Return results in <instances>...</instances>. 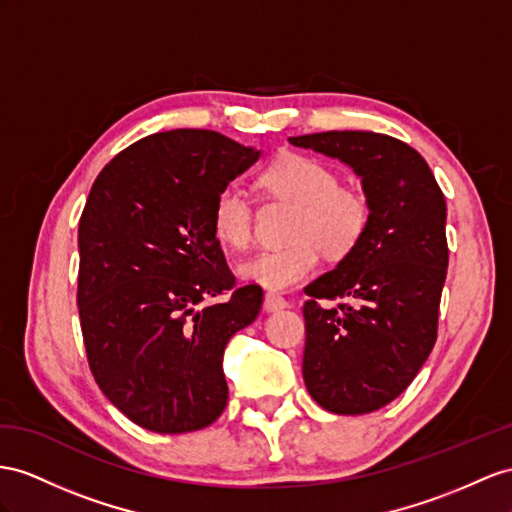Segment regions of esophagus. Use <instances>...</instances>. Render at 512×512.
I'll list each match as a JSON object with an SVG mask.
<instances>
[{
	"label": "esophagus",
	"mask_w": 512,
	"mask_h": 512,
	"mask_svg": "<svg viewBox=\"0 0 512 512\" xmlns=\"http://www.w3.org/2000/svg\"><path fill=\"white\" fill-rule=\"evenodd\" d=\"M285 307H287V300L281 294H272V292L266 294V298H264V309L266 311H279V309H285Z\"/></svg>",
	"instance_id": "34e87169"
}]
</instances>
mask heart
<instances>
[{"mask_svg":"<svg viewBox=\"0 0 512 512\" xmlns=\"http://www.w3.org/2000/svg\"><path fill=\"white\" fill-rule=\"evenodd\" d=\"M259 186L296 205L287 238L290 244L268 248L240 264V277L270 292L292 290L320 264V251L331 259L350 255L372 220V205L355 183H339L335 168L318 157L287 153L268 164ZM220 244L244 251L253 240V205L238 183H225L209 212Z\"/></svg>","mask_w":512,"mask_h":512,"instance_id":"heart-1","label":"heart"}]
</instances>
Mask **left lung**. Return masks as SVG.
<instances>
[{
    "label": "left lung",
    "mask_w": 512,
    "mask_h": 512,
    "mask_svg": "<svg viewBox=\"0 0 512 512\" xmlns=\"http://www.w3.org/2000/svg\"><path fill=\"white\" fill-rule=\"evenodd\" d=\"M348 164L372 205L368 233L339 264L305 287L303 378L337 415L372 413L396 400L437 342L448 272L445 199L426 160L374 131L290 138ZM320 299H339L322 308Z\"/></svg>",
    "instance_id": "1"
}]
</instances>
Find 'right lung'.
<instances>
[{"label":"right lung","instance_id":"add662e5","mask_svg":"<svg viewBox=\"0 0 512 512\" xmlns=\"http://www.w3.org/2000/svg\"><path fill=\"white\" fill-rule=\"evenodd\" d=\"M259 153L218 131H162L121 151L90 188L77 231L86 357L106 398L142 428L179 435L225 411L222 355L264 292L235 287L209 212ZM216 295L228 298L202 305Z\"/></svg>","mask_w":512,"mask_h":512}]
</instances>
